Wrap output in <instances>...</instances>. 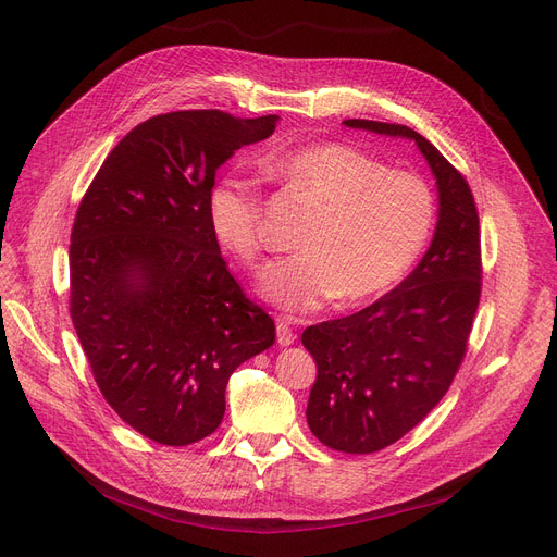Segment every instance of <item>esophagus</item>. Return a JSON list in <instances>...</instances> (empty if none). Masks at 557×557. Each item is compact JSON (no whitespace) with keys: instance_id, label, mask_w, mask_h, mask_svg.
I'll use <instances>...</instances> for the list:
<instances>
[{"instance_id":"esophagus-1","label":"esophagus","mask_w":557,"mask_h":557,"mask_svg":"<svg viewBox=\"0 0 557 557\" xmlns=\"http://www.w3.org/2000/svg\"><path fill=\"white\" fill-rule=\"evenodd\" d=\"M294 341H296V336H294V332H290V325L284 318H280L277 320V343L282 347H288V345H294Z\"/></svg>"}]
</instances>
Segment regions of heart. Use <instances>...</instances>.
Here are the masks:
<instances>
[{
  "label": "heart",
  "instance_id": "b5f03b06",
  "mask_svg": "<svg viewBox=\"0 0 557 557\" xmlns=\"http://www.w3.org/2000/svg\"><path fill=\"white\" fill-rule=\"evenodd\" d=\"M315 210L300 257L271 267L261 296L290 313H313L332 300L361 305L391 290L420 259L435 221V200L416 173L393 171L347 144L323 141L261 158ZM214 237L239 259L257 263L261 196L237 175L208 196Z\"/></svg>",
  "mask_w": 557,
  "mask_h": 557
}]
</instances>
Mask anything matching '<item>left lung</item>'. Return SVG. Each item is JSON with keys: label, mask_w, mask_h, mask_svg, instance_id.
Returning a JSON list of instances; mask_svg holds the SVG:
<instances>
[{"label": "left lung", "mask_w": 557, "mask_h": 557, "mask_svg": "<svg viewBox=\"0 0 557 557\" xmlns=\"http://www.w3.org/2000/svg\"><path fill=\"white\" fill-rule=\"evenodd\" d=\"M347 128L411 139L437 189V223L413 273L370 307L302 334L318 376L307 422L320 443L372 454L397 443L449 391L481 298V234L470 185L408 126L345 120Z\"/></svg>", "instance_id": "left-lung-1"}]
</instances>
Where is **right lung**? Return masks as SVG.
Listing matches in <instances>:
<instances>
[{"instance_id":"right-lung-1","label":"right lung","mask_w":557,"mask_h":557,"mask_svg":"<svg viewBox=\"0 0 557 557\" xmlns=\"http://www.w3.org/2000/svg\"><path fill=\"white\" fill-rule=\"evenodd\" d=\"M277 114L151 116L114 146L72 227L70 313L106 401L169 447L216 431L225 386L275 343L221 257L208 219L214 175L273 135Z\"/></svg>"}]
</instances>
